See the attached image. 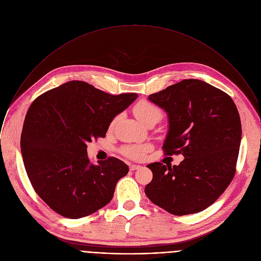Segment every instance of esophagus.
<instances>
[{
  "label": "esophagus",
  "mask_w": 261,
  "mask_h": 261,
  "mask_svg": "<svg viewBox=\"0 0 261 261\" xmlns=\"http://www.w3.org/2000/svg\"><path fill=\"white\" fill-rule=\"evenodd\" d=\"M141 166H139V165H135V164H132V165H130V170H136V169H139Z\"/></svg>",
  "instance_id": "1"
}]
</instances>
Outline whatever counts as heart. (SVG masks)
<instances>
[{
    "instance_id": "1",
    "label": "heart",
    "mask_w": 261,
    "mask_h": 261,
    "mask_svg": "<svg viewBox=\"0 0 261 261\" xmlns=\"http://www.w3.org/2000/svg\"><path fill=\"white\" fill-rule=\"evenodd\" d=\"M133 111H134L135 117L143 124L157 115H162L161 110L158 106H156L155 104H153L151 102L145 101V100L138 102L134 106ZM147 150H148V145H145V144L127 145V146L123 147L122 153L128 158L138 160L143 157V155L145 154V152Z\"/></svg>"
}]
</instances>
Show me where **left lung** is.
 Wrapping results in <instances>:
<instances>
[{"label":"left lung","mask_w":261,"mask_h":261,"mask_svg":"<svg viewBox=\"0 0 261 261\" xmlns=\"http://www.w3.org/2000/svg\"><path fill=\"white\" fill-rule=\"evenodd\" d=\"M148 100L168 115L164 154L185 159L177 166L148 164L153 179L145 186V195L172 215L199 213L234 176L242 139L238 108L225 92L199 80H184Z\"/></svg>","instance_id":"8db88e82"}]
</instances>
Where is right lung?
I'll list each match as a JSON object with an SVG mask.
<instances>
[{
	"label": "right lung",
	"instance_id": "right-lung-1",
	"mask_svg": "<svg viewBox=\"0 0 261 261\" xmlns=\"http://www.w3.org/2000/svg\"><path fill=\"white\" fill-rule=\"evenodd\" d=\"M136 98L72 81L31 104L20 137L22 160L34 190L53 211L80 219L113 199L129 167L115 157L90 163L87 143L105 137L111 121Z\"/></svg>",
	"mask_w": 261,
	"mask_h": 261
}]
</instances>
